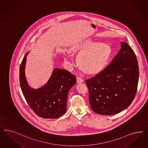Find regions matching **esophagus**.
Returning a JSON list of instances; mask_svg holds the SVG:
<instances>
[{"label":"esophagus","mask_w":148,"mask_h":148,"mask_svg":"<svg viewBox=\"0 0 148 148\" xmlns=\"http://www.w3.org/2000/svg\"><path fill=\"white\" fill-rule=\"evenodd\" d=\"M84 82V79L83 78H82L81 77H78L77 78V83H82Z\"/></svg>","instance_id":"esophagus-1"}]
</instances>
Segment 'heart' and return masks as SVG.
<instances>
[{"instance_id": "1", "label": "heart", "mask_w": 148, "mask_h": 148, "mask_svg": "<svg viewBox=\"0 0 148 148\" xmlns=\"http://www.w3.org/2000/svg\"><path fill=\"white\" fill-rule=\"evenodd\" d=\"M71 50L73 52L79 54L77 58L79 66L90 74L101 71L106 66L112 52L108 44L99 43L91 39L77 43L73 46ZM64 58L65 62L71 64L70 54H65Z\"/></svg>"}]
</instances>
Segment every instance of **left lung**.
Here are the masks:
<instances>
[{
	"label": "left lung",
	"mask_w": 148,
	"mask_h": 148,
	"mask_svg": "<svg viewBox=\"0 0 148 148\" xmlns=\"http://www.w3.org/2000/svg\"><path fill=\"white\" fill-rule=\"evenodd\" d=\"M138 79L137 57L127 43L121 42L119 52L110 64L86 81L91 109L105 115L125 110L134 100Z\"/></svg>",
	"instance_id": "obj_1"
}]
</instances>
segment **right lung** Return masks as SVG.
Wrapping results in <instances>:
<instances>
[{"label":"right lung","mask_w":148,"mask_h":148,"mask_svg":"<svg viewBox=\"0 0 148 148\" xmlns=\"http://www.w3.org/2000/svg\"><path fill=\"white\" fill-rule=\"evenodd\" d=\"M28 53L24 56L19 69V83L27 103L39 116L55 119L66 111L69 91L76 83V78L65 69H54L47 84L42 87L31 88L25 76V66Z\"/></svg>","instance_id":"add662e5"}]
</instances>
